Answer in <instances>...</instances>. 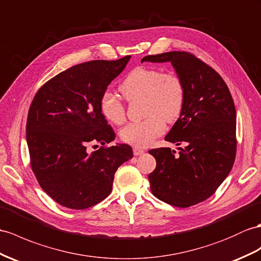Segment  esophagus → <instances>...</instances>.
Listing matches in <instances>:
<instances>
[{
  "instance_id": "obj_1",
  "label": "esophagus",
  "mask_w": 261,
  "mask_h": 261,
  "mask_svg": "<svg viewBox=\"0 0 261 261\" xmlns=\"http://www.w3.org/2000/svg\"><path fill=\"white\" fill-rule=\"evenodd\" d=\"M133 152H134L135 156H141V155L144 154L145 150L138 148V147H134V148H133Z\"/></svg>"
}]
</instances>
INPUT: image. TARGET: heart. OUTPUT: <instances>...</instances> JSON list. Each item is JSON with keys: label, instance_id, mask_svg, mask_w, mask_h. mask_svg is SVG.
I'll use <instances>...</instances> for the list:
<instances>
[{"label": "heart", "instance_id": "b5f03b06", "mask_svg": "<svg viewBox=\"0 0 261 261\" xmlns=\"http://www.w3.org/2000/svg\"><path fill=\"white\" fill-rule=\"evenodd\" d=\"M119 90L128 101L144 100V114L147 118L126 125L120 130V138L135 147H147L161 136L165 132V122H175L185 103V86L179 76L163 73L154 67L134 68L126 76ZM100 111L113 124L124 122L125 107L112 92L101 95Z\"/></svg>", "mask_w": 261, "mask_h": 261}]
</instances>
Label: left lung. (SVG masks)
Returning a JSON list of instances; mask_svg holds the SVG:
<instances>
[{
	"label": "left lung",
	"mask_w": 261,
	"mask_h": 261,
	"mask_svg": "<svg viewBox=\"0 0 261 261\" xmlns=\"http://www.w3.org/2000/svg\"><path fill=\"white\" fill-rule=\"evenodd\" d=\"M143 62H170L185 86L179 118L165 141L184 144L179 155L168 147L150 149L156 168L148 175L152 195L186 208L206 200L230 173L236 157V109L221 76L187 52L145 56Z\"/></svg>",
	"instance_id": "1"
}]
</instances>
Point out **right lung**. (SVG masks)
Masks as SVG:
<instances>
[{
	"label": "right lung",
	"mask_w": 261,
	"mask_h": 261,
	"mask_svg": "<svg viewBox=\"0 0 261 261\" xmlns=\"http://www.w3.org/2000/svg\"><path fill=\"white\" fill-rule=\"evenodd\" d=\"M129 60L72 66L46 82L32 101L27 122L32 170L44 192L62 206L98 204L111 194L117 168L133 158L126 144L87 149L115 139L100 111V97Z\"/></svg>",
	"instance_id": "right-lung-1"
}]
</instances>
